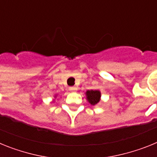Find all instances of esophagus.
I'll use <instances>...</instances> for the list:
<instances>
[{"label": "esophagus", "instance_id": "obj_1", "mask_svg": "<svg viewBox=\"0 0 157 157\" xmlns=\"http://www.w3.org/2000/svg\"><path fill=\"white\" fill-rule=\"evenodd\" d=\"M69 90H70V91H76V90H77V87H76V86L69 87Z\"/></svg>", "mask_w": 157, "mask_h": 157}]
</instances>
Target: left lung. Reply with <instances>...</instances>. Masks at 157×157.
I'll list each match as a JSON object with an SVG mask.
<instances>
[{"mask_svg": "<svg viewBox=\"0 0 157 157\" xmlns=\"http://www.w3.org/2000/svg\"><path fill=\"white\" fill-rule=\"evenodd\" d=\"M86 94L87 100L91 105H94L96 104H98L100 101V98H101V93L98 90H87Z\"/></svg>", "mask_w": 157, "mask_h": 157, "instance_id": "8db88e82", "label": "left lung"}]
</instances>
